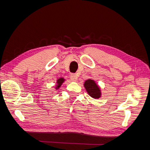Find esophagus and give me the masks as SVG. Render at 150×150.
<instances>
[{
    "mask_svg": "<svg viewBox=\"0 0 150 150\" xmlns=\"http://www.w3.org/2000/svg\"><path fill=\"white\" fill-rule=\"evenodd\" d=\"M70 78L71 79L72 81H76L77 79H78V76H77V74H72L70 76Z\"/></svg>",
    "mask_w": 150,
    "mask_h": 150,
    "instance_id": "34e87169",
    "label": "esophagus"
}]
</instances>
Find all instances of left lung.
<instances>
[{
	"instance_id": "8db88e82",
	"label": "left lung",
	"mask_w": 150,
	"mask_h": 150,
	"mask_svg": "<svg viewBox=\"0 0 150 150\" xmlns=\"http://www.w3.org/2000/svg\"><path fill=\"white\" fill-rule=\"evenodd\" d=\"M84 86L91 97L94 99H99L101 98V91L100 88L95 82V81L91 79L86 80L84 83Z\"/></svg>"
}]
</instances>
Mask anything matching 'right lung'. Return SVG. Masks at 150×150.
<instances>
[{"instance_id": "add662e5", "label": "right lung", "mask_w": 150, "mask_h": 150, "mask_svg": "<svg viewBox=\"0 0 150 150\" xmlns=\"http://www.w3.org/2000/svg\"><path fill=\"white\" fill-rule=\"evenodd\" d=\"M65 81V79L63 78H60L57 79V80L56 81V89H58L61 88V85L62 84V83H64Z\"/></svg>"}]
</instances>
